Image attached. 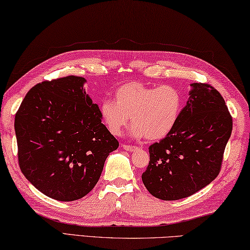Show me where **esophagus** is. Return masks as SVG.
I'll return each mask as SVG.
<instances>
[{
	"label": "esophagus",
	"mask_w": 250,
	"mask_h": 250,
	"mask_svg": "<svg viewBox=\"0 0 250 250\" xmlns=\"http://www.w3.org/2000/svg\"><path fill=\"white\" fill-rule=\"evenodd\" d=\"M121 146H122V148L125 149V151H129V152H133L138 148L137 146H131V145H128V144H122Z\"/></svg>",
	"instance_id": "34e87169"
}]
</instances>
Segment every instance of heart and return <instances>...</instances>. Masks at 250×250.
I'll list each match as a JSON object with an SVG mask.
<instances>
[{
  "label": "heart",
  "mask_w": 250,
  "mask_h": 250,
  "mask_svg": "<svg viewBox=\"0 0 250 250\" xmlns=\"http://www.w3.org/2000/svg\"><path fill=\"white\" fill-rule=\"evenodd\" d=\"M183 109V95L171 85H145L130 82L116 90L115 101L105 99L99 113L107 129L120 135L130 121L133 138L156 141L168 135Z\"/></svg>",
  "instance_id": "heart-1"
}]
</instances>
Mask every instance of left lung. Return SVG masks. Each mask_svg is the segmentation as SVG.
I'll use <instances>...</instances> for the list:
<instances>
[{"label":"left lung","mask_w":250,"mask_h":250,"mask_svg":"<svg viewBox=\"0 0 250 250\" xmlns=\"http://www.w3.org/2000/svg\"><path fill=\"white\" fill-rule=\"evenodd\" d=\"M191 86L174 129L148 147L142 180L161 200L187 198L214 180L232 133L233 119L221 94L206 83Z\"/></svg>","instance_id":"obj_1"}]
</instances>
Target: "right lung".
Returning <instances> with one entry per match:
<instances>
[{"label":"right lung","instance_id":"right-lung-1","mask_svg":"<svg viewBox=\"0 0 250 250\" xmlns=\"http://www.w3.org/2000/svg\"><path fill=\"white\" fill-rule=\"evenodd\" d=\"M65 76L35 85L15 116L18 164L29 183L49 198L74 201L95 185L119 142L102 124L99 107Z\"/></svg>","mask_w":250,"mask_h":250}]
</instances>
